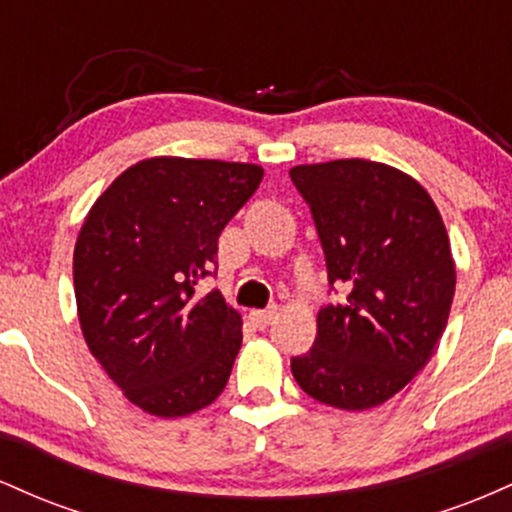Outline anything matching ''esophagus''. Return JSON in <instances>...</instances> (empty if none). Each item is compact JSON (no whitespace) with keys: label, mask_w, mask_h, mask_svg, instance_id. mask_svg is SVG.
<instances>
[{"label":"esophagus","mask_w":512,"mask_h":512,"mask_svg":"<svg viewBox=\"0 0 512 512\" xmlns=\"http://www.w3.org/2000/svg\"><path fill=\"white\" fill-rule=\"evenodd\" d=\"M276 317V308H267V310H250V322L257 327V330H267L272 325V320Z\"/></svg>","instance_id":"esophagus-1"}]
</instances>
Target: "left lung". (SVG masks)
Here are the masks:
<instances>
[{"instance_id":"left-lung-1","label":"left lung","mask_w":512,"mask_h":512,"mask_svg":"<svg viewBox=\"0 0 512 512\" xmlns=\"http://www.w3.org/2000/svg\"><path fill=\"white\" fill-rule=\"evenodd\" d=\"M325 252L330 293L313 349L291 358L305 395L337 409H370L426 366L448 325L455 264L436 204L409 175L346 161L289 170Z\"/></svg>"}]
</instances>
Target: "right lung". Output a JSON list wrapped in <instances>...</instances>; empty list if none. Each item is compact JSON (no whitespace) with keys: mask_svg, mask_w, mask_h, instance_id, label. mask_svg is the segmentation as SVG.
I'll return each mask as SVG.
<instances>
[{"mask_svg":"<svg viewBox=\"0 0 512 512\" xmlns=\"http://www.w3.org/2000/svg\"><path fill=\"white\" fill-rule=\"evenodd\" d=\"M252 163L149 158L88 211L74 248V293L91 354L129 402L187 416L221 395L243 332L219 291V236L260 187Z\"/></svg>","mask_w":512,"mask_h":512,"instance_id":"right-lung-1","label":"right lung"}]
</instances>
